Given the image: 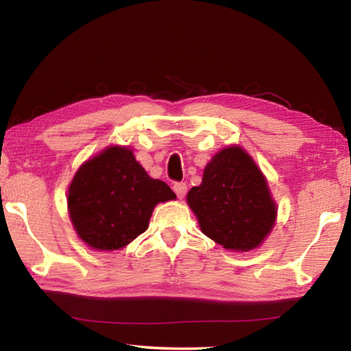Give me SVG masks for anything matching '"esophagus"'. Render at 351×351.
Instances as JSON below:
<instances>
[{
    "mask_svg": "<svg viewBox=\"0 0 351 351\" xmlns=\"http://www.w3.org/2000/svg\"><path fill=\"white\" fill-rule=\"evenodd\" d=\"M173 190H175V193L178 195V198L182 199L184 195H186V192H187L186 182H176L175 186H173Z\"/></svg>",
    "mask_w": 351,
    "mask_h": 351,
    "instance_id": "esophagus-1",
    "label": "esophagus"
}]
</instances>
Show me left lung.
Segmentation results:
<instances>
[{"label": "left lung", "instance_id": "obj_1", "mask_svg": "<svg viewBox=\"0 0 351 351\" xmlns=\"http://www.w3.org/2000/svg\"><path fill=\"white\" fill-rule=\"evenodd\" d=\"M187 204L201 232L235 252L261 246L277 219L268 181L240 145L224 147L207 162L203 181L189 190Z\"/></svg>", "mask_w": 351, "mask_h": 351}]
</instances>
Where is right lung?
I'll use <instances>...</instances> for the list:
<instances>
[{"mask_svg": "<svg viewBox=\"0 0 351 351\" xmlns=\"http://www.w3.org/2000/svg\"><path fill=\"white\" fill-rule=\"evenodd\" d=\"M171 199H176L173 190L148 176L132 148L110 145L75 171L68 213L88 247L111 252L145 232L156 204Z\"/></svg>", "mask_w": 351, "mask_h": 351, "instance_id": "right-lung-1", "label": "right lung"}]
</instances>
